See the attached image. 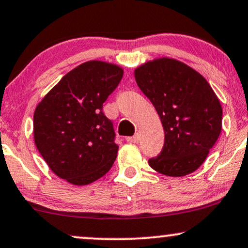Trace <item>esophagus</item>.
I'll use <instances>...</instances> for the list:
<instances>
[{
	"mask_svg": "<svg viewBox=\"0 0 248 248\" xmlns=\"http://www.w3.org/2000/svg\"><path fill=\"white\" fill-rule=\"evenodd\" d=\"M139 141H140L139 134H136V135H134V136L127 137V142H129V143H137Z\"/></svg>",
	"mask_w": 248,
	"mask_h": 248,
	"instance_id": "esophagus-1",
	"label": "esophagus"
}]
</instances>
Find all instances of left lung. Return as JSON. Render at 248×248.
<instances>
[{
	"mask_svg": "<svg viewBox=\"0 0 248 248\" xmlns=\"http://www.w3.org/2000/svg\"><path fill=\"white\" fill-rule=\"evenodd\" d=\"M134 75L165 133L162 153L149 159V165L169 177L198 170L222 130V105L209 83L189 65L170 58L145 62Z\"/></svg>",
	"mask_w": 248,
	"mask_h": 248,
	"instance_id": "1",
	"label": "left lung"
}]
</instances>
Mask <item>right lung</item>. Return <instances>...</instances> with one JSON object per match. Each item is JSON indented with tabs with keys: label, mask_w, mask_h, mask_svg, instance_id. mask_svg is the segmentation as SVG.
I'll list each match as a JSON object with an SVG mask.
<instances>
[{
	"label": "right lung",
	"mask_w": 248,
	"mask_h": 248,
	"mask_svg": "<svg viewBox=\"0 0 248 248\" xmlns=\"http://www.w3.org/2000/svg\"><path fill=\"white\" fill-rule=\"evenodd\" d=\"M124 76L119 65L88 61L69 71L35 107V147L49 169L83 186L105 175L119 147L103 104Z\"/></svg>",
	"instance_id": "add662e5"
}]
</instances>
